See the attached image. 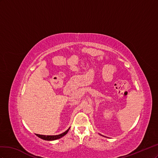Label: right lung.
I'll list each match as a JSON object with an SVG mask.
<instances>
[{"label": "right lung", "mask_w": 158, "mask_h": 158, "mask_svg": "<svg viewBox=\"0 0 158 158\" xmlns=\"http://www.w3.org/2000/svg\"><path fill=\"white\" fill-rule=\"evenodd\" d=\"M69 128L67 129L65 132H64V133L60 134L59 135H53V136H46V135H40V134H36L35 135L39 138H40L41 139H44V140H48V141H52V140H56V139H60L61 138H62L63 136H64L68 132Z\"/></svg>", "instance_id": "1"}]
</instances>
